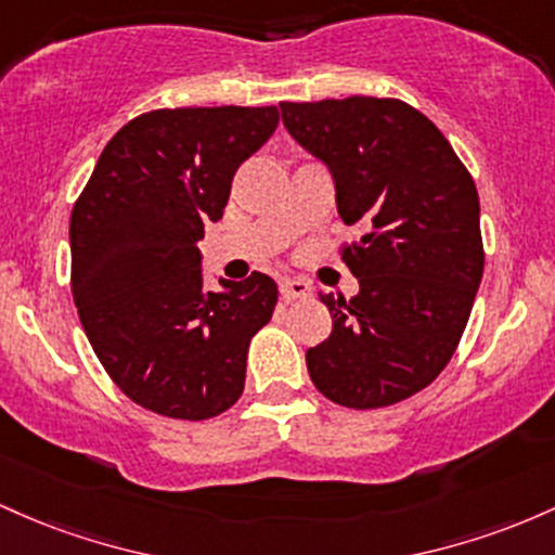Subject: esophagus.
Segmentation results:
<instances>
[{"label": "esophagus", "mask_w": 555, "mask_h": 555, "mask_svg": "<svg viewBox=\"0 0 555 555\" xmlns=\"http://www.w3.org/2000/svg\"><path fill=\"white\" fill-rule=\"evenodd\" d=\"M280 294L285 298H307L311 294V285L301 278H280Z\"/></svg>", "instance_id": "34e87169"}]
</instances>
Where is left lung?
<instances>
[{"mask_svg":"<svg viewBox=\"0 0 555 555\" xmlns=\"http://www.w3.org/2000/svg\"><path fill=\"white\" fill-rule=\"evenodd\" d=\"M283 126L327 167L359 294H320L333 333L307 351L311 383L348 409L420 393L451 361L485 254L479 198L462 159L422 112L398 99L280 102Z\"/></svg>","mask_w":555,"mask_h":555,"instance_id":"left-lung-1","label":"left lung"}]
</instances>
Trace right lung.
I'll use <instances>...</instances> for the list:
<instances>
[{"label": "right lung", "instance_id": "obj_1", "mask_svg": "<svg viewBox=\"0 0 555 555\" xmlns=\"http://www.w3.org/2000/svg\"><path fill=\"white\" fill-rule=\"evenodd\" d=\"M278 107L154 109L104 146L70 217L73 298L107 375L139 406L209 420L244 393L248 344L275 280L204 288V225L278 128Z\"/></svg>", "mask_w": 555, "mask_h": 555}]
</instances>
